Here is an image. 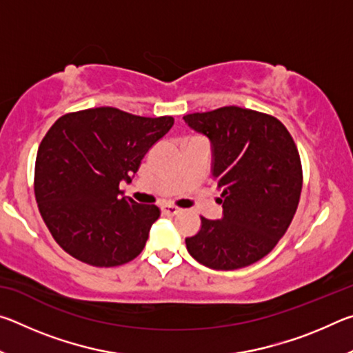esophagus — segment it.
I'll list each match as a JSON object with an SVG mask.
<instances>
[{"label":"esophagus","mask_w":353,"mask_h":353,"mask_svg":"<svg viewBox=\"0 0 353 353\" xmlns=\"http://www.w3.org/2000/svg\"><path fill=\"white\" fill-rule=\"evenodd\" d=\"M162 212L166 214V216H174V214L181 212V208L176 205H162Z\"/></svg>","instance_id":"1"}]
</instances>
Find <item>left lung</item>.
Segmentation results:
<instances>
[{"label":"left lung","mask_w":353,"mask_h":353,"mask_svg":"<svg viewBox=\"0 0 353 353\" xmlns=\"http://www.w3.org/2000/svg\"><path fill=\"white\" fill-rule=\"evenodd\" d=\"M188 126L212 145V176L223 218L201 216L185 238L190 255L218 271L249 266L285 235L302 191L296 143L277 118L236 105L190 113Z\"/></svg>","instance_id":"left-lung-1"}]
</instances>
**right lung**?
<instances>
[{
	"instance_id": "right-lung-1",
	"label": "right lung",
	"mask_w": 353,
	"mask_h": 353,
	"mask_svg": "<svg viewBox=\"0 0 353 353\" xmlns=\"http://www.w3.org/2000/svg\"><path fill=\"white\" fill-rule=\"evenodd\" d=\"M174 124L115 107L67 113L41 140L34 190L39 210L65 252L87 265L112 268L145 248L157 205L123 196L145 154Z\"/></svg>"
}]
</instances>
